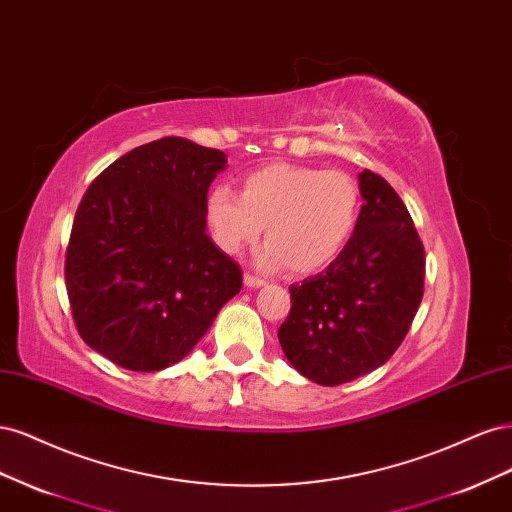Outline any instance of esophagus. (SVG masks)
Listing matches in <instances>:
<instances>
[{
  "label": "esophagus",
  "instance_id": "34e87169",
  "mask_svg": "<svg viewBox=\"0 0 512 512\" xmlns=\"http://www.w3.org/2000/svg\"><path fill=\"white\" fill-rule=\"evenodd\" d=\"M243 282H245V286H247V288H262V286L267 284L265 280H262V277H256V275H252V273H245Z\"/></svg>",
  "mask_w": 512,
  "mask_h": 512
}]
</instances>
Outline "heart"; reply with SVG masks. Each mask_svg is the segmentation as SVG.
<instances>
[{"instance_id": "1", "label": "heart", "mask_w": 512, "mask_h": 512, "mask_svg": "<svg viewBox=\"0 0 512 512\" xmlns=\"http://www.w3.org/2000/svg\"><path fill=\"white\" fill-rule=\"evenodd\" d=\"M359 209V185L348 173L282 162L247 173L241 194L215 185L205 205L220 250L241 252L265 226L260 267H290L299 275L322 271L346 250Z\"/></svg>"}]
</instances>
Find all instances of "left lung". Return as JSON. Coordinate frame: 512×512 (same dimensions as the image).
<instances>
[{
    "instance_id": "8db88e82",
    "label": "left lung",
    "mask_w": 512,
    "mask_h": 512,
    "mask_svg": "<svg viewBox=\"0 0 512 512\" xmlns=\"http://www.w3.org/2000/svg\"><path fill=\"white\" fill-rule=\"evenodd\" d=\"M359 190L365 203L346 250L288 288L292 307L277 331L290 365L322 386L389 361L423 299L425 250L404 200L367 168Z\"/></svg>"
}]
</instances>
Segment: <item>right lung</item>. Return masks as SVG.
I'll return each instance as SVG.
<instances>
[{
  "mask_svg": "<svg viewBox=\"0 0 512 512\" xmlns=\"http://www.w3.org/2000/svg\"><path fill=\"white\" fill-rule=\"evenodd\" d=\"M226 153L166 136L89 185L66 254L83 342L119 367L160 371L192 352L241 290L235 260L207 235V192Z\"/></svg>",
  "mask_w": 512,
  "mask_h": 512,
  "instance_id": "obj_1",
  "label": "right lung"
}]
</instances>
